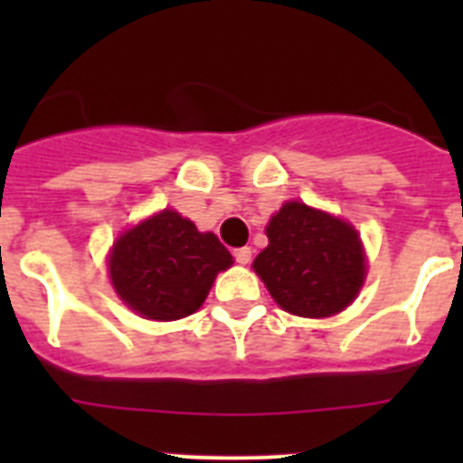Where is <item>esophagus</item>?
Returning a JSON list of instances; mask_svg holds the SVG:
<instances>
[{
	"label": "esophagus",
	"instance_id": "obj_1",
	"mask_svg": "<svg viewBox=\"0 0 463 463\" xmlns=\"http://www.w3.org/2000/svg\"><path fill=\"white\" fill-rule=\"evenodd\" d=\"M234 257H236V261H239V264H250V260H252V250L250 248H239V250H234Z\"/></svg>",
	"mask_w": 463,
	"mask_h": 463
}]
</instances>
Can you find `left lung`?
I'll return each instance as SVG.
<instances>
[{"instance_id":"obj_1","label":"left lung","mask_w":463,"mask_h":463,"mask_svg":"<svg viewBox=\"0 0 463 463\" xmlns=\"http://www.w3.org/2000/svg\"><path fill=\"white\" fill-rule=\"evenodd\" d=\"M269 245L252 261L278 306L298 317H331L357 298L366 255L357 229L301 202L282 203Z\"/></svg>"}]
</instances>
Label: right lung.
Returning a JSON list of instances; mask_svg holds the SVG:
<instances>
[{
    "label": "right lung",
    "mask_w": 463,
    "mask_h": 463,
    "mask_svg": "<svg viewBox=\"0 0 463 463\" xmlns=\"http://www.w3.org/2000/svg\"><path fill=\"white\" fill-rule=\"evenodd\" d=\"M234 264L211 232L165 208L118 236L109 255L113 289L146 320L171 322L202 308L213 280Z\"/></svg>",
    "instance_id": "obj_1"
}]
</instances>
